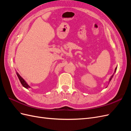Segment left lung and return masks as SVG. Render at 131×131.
Masks as SVG:
<instances>
[{
  "instance_id": "8db88e82",
  "label": "left lung",
  "mask_w": 131,
  "mask_h": 131,
  "mask_svg": "<svg viewBox=\"0 0 131 131\" xmlns=\"http://www.w3.org/2000/svg\"><path fill=\"white\" fill-rule=\"evenodd\" d=\"M116 69H117V67H116V68H115V72H116ZM113 76H114V75H112V77H111V78H110V80H109V81L111 80H112V78L113 77Z\"/></svg>"
}]
</instances>
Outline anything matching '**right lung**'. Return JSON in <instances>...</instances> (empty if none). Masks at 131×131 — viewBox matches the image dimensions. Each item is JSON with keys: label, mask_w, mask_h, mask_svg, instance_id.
<instances>
[{"label": "right lung", "mask_w": 131, "mask_h": 131, "mask_svg": "<svg viewBox=\"0 0 131 131\" xmlns=\"http://www.w3.org/2000/svg\"><path fill=\"white\" fill-rule=\"evenodd\" d=\"M16 74H17V77H18V79H19V81H20V82H21V84L22 85V86H23V87H24V88H26V89L30 88V86L27 84V82L25 81L24 79H23L20 76V75H19V74H18L17 72H16Z\"/></svg>", "instance_id": "right-lung-1"}]
</instances>
